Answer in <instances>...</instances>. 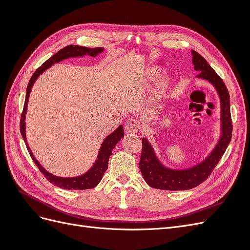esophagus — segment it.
I'll use <instances>...</instances> for the list:
<instances>
[{
    "instance_id": "esophagus-1",
    "label": "esophagus",
    "mask_w": 250,
    "mask_h": 250,
    "mask_svg": "<svg viewBox=\"0 0 250 250\" xmlns=\"http://www.w3.org/2000/svg\"><path fill=\"white\" fill-rule=\"evenodd\" d=\"M141 128V124L137 119L130 118L126 121L125 123V130L127 133H137Z\"/></svg>"
}]
</instances>
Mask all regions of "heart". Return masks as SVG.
<instances>
[{"label":"heart","mask_w":250,"mask_h":250,"mask_svg":"<svg viewBox=\"0 0 250 250\" xmlns=\"http://www.w3.org/2000/svg\"><path fill=\"white\" fill-rule=\"evenodd\" d=\"M158 73H160V69H158L157 66L151 67V69H149V71L147 73V78L150 80H153L154 78H156Z\"/></svg>","instance_id":"b5f03b06"}]
</instances>
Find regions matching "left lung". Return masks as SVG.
Returning <instances> with one entry per match:
<instances>
[{
  "label": "left lung",
  "mask_w": 250,
  "mask_h": 250,
  "mask_svg": "<svg viewBox=\"0 0 250 250\" xmlns=\"http://www.w3.org/2000/svg\"><path fill=\"white\" fill-rule=\"evenodd\" d=\"M192 62L195 71L200 72L197 77L211 83L217 89L221 102V137L215 149L202 163L185 170H172L166 168L155 155L154 149L146 138H143V148L140 160V170L146 183L160 190L180 191L190 190L203 183L213 172L221 160L231 140L232 122L230 116V103L228 87L218 76L206 59L199 53L192 51Z\"/></svg>",
  "instance_id": "8db88e82"
}]
</instances>
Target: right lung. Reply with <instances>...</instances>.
I'll return each mask as SVG.
<instances>
[{
  "instance_id": "right-lung-1",
  "label": "right lung",
  "mask_w": 250,
  "mask_h": 250,
  "mask_svg": "<svg viewBox=\"0 0 250 250\" xmlns=\"http://www.w3.org/2000/svg\"><path fill=\"white\" fill-rule=\"evenodd\" d=\"M102 52H103V48H86V47H81V46H74V44L66 46L63 49L59 50L56 54L50 57L47 62H44L42 64V66H40L39 69L34 72L31 79H30V81L28 83V86H27L24 109H22L21 117V137L24 138V141L26 143V146L29 151L30 156H31L33 162L37 166V168H39L40 171L43 174V176L46 177L47 180H49L51 184L55 185L62 188H65V190H87V188H95L98 184L100 183V180L102 179L105 171L107 170L108 160H109V156L112 152V149L115 148L118 142L124 137L123 126L120 125L115 131L110 133L108 137L104 140V142L102 143V146L99 150V153H98L96 163L86 173L83 174V175L77 176V177H70V178L58 177V176L53 175V174L49 173L46 169H43L40 163L36 161V158L34 157L33 153L31 152V150H30L29 145L27 143L26 133H25V131H26L25 130V128H26L25 118H26V112H27L29 95H30V92H31V88L34 84V82L36 81L37 77H39L41 74H42L44 71L49 69V67L52 66L54 63L62 62V60L70 58V57H81L84 55H89V56L95 57L99 54V53H102Z\"/></svg>"
}]
</instances>
